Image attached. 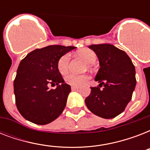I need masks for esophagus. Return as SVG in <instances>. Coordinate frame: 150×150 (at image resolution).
Returning <instances> with one entry per match:
<instances>
[{"label":"esophagus","instance_id":"34e87169","mask_svg":"<svg viewBox=\"0 0 150 150\" xmlns=\"http://www.w3.org/2000/svg\"><path fill=\"white\" fill-rule=\"evenodd\" d=\"M79 87H77V86L71 87V90H73V91H76V90H79Z\"/></svg>","mask_w":150,"mask_h":150}]
</instances>
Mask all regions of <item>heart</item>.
Returning <instances> with one entry per match:
<instances>
[{
    "instance_id": "obj_1",
    "label": "heart",
    "mask_w": 150,
    "mask_h": 150,
    "mask_svg": "<svg viewBox=\"0 0 150 150\" xmlns=\"http://www.w3.org/2000/svg\"><path fill=\"white\" fill-rule=\"evenodd\" d=\"M77 54L84 60L87 64H92L95 63L97 56L96 53L89 48H83L78 51ZM70 61V55L69 54H65L58 59L57 67V70L61 74H65L68 70V64ZM89 79V76L87 75H75V74H68L64 78V81L67 84L72 86H81L86 84L87 81Z\"/></svg>"
}]
</instances>
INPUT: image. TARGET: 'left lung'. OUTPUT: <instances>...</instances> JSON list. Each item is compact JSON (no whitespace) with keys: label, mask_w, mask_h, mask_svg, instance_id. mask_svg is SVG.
I'll return each instance as SVG.
<instances>
[{"label":"left lung","mask_w":150,"mask_h":150,"mask_svg":"<svg viewBox=\"0 0 150 150\" xmlns=\"http://www.w3.org/2000/svg\"><path fill=\"white\" fill-rule=\"evenodd\" d=\"M98 57L100 68L85 103L88 109L103 118H114L125 110L135 90V66L128 54L116 47L103 43L90 45ZM102 86L103 89H100Z\"/></svg>","instance_id":"obj_1"}]
</instances>
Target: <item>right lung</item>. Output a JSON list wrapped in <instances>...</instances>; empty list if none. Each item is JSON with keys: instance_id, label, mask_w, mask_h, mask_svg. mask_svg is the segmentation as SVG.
I'll use <instances>...</instances> for the list:
<instances>
[{"instance_id": "1", "label": "right lung", "mask_w": 150, "mask_h": 150, "mask_svg": "<svg viewBox=\"0 0 150 150\" xmlns=\"http://www.w3.org/2000/svg\"><path fill=\"white\" fill-rule=\"evenodd\" d=\"M75 47L47 46L36 49L20 62L14 81L15 103L22 116L36 125H47L63 112L71 86L64 83L57 63ZM57 85L56 89L49 85Z\"/></svg>"}]
</instances>
